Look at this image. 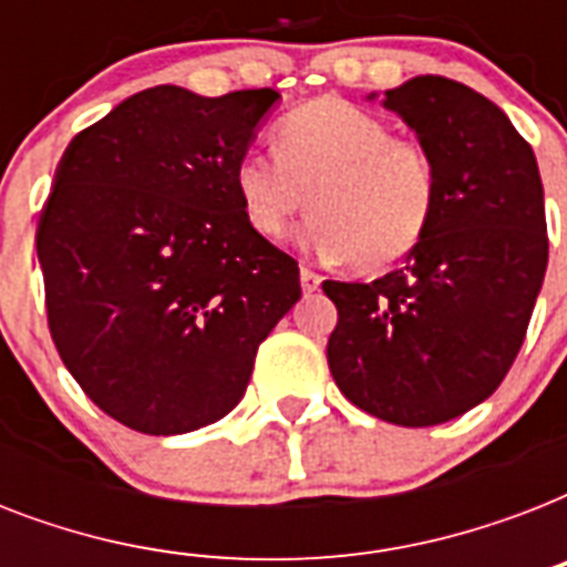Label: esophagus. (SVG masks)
<instances>
[{"label":"esophagus","instance_id":"esophagus-1","mask_svg":"<svg viewBox=\"0 0 567 567\" xmlns=\"http://www.w3.org/2000/svg\"><path fill=\"white\" fill-rule=\"evenodd\" d=\"M300 285H302V293H315L320 288V276L309 267H300Z\"/></svg>","mask_w":567,"mask_h":567}]
</instances>
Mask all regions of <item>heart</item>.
Segmentation results:
<instances>
[{
    "mask_svg": "<svg viewBox=\"0 0 567 567\" xmlns=\"http://www.w3.org/2000/svg\"><path fill=\"white\" fill-rule=\"evenodd\" d=\"M276 155L244 153L231 182L244 220L279 240L309 205L300 244L347 258L359 274L396 265L423 240L439 205V173L417 141L338 96H320L276 126Z\"/></svg>",
    "mask_w": 567,
    "mask_h": 567,
    "instance_id": "heart-1",
    "label": "heart"
}]
</instances>
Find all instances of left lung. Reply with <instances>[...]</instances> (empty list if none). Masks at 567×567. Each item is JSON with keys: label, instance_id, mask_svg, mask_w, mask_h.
Returning a JSON list of instances; mask_svg holds the SVG:
<instances>
[{"label": "left lung", "instance_id": "obj_1", "mask_svg": "<svg viewBox=\"0 0 567 567\" xmlns=\"http://www.w3.org/2000/svg\"><path fill=\"white\" fill-rule=\"evenodd\" d=\"M382 109L432 155L439 205L400 270L323 282L338 309L327 359L362 412L435 426L488 400L524 344L547 270L545 188L533 146L467 84L414 75Z\"/></svg>", "mask_w": 567, "mask_h": 567}]
</instances>
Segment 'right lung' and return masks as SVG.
<instances>
[{
    "mask_svg": "<svg viewBox=\"0 0 567 567\" xmlns=\"http://www.w3.org/2000/svg\"><path fill=\"white\" fill-rule=\"evenodd\" d=\"M279 93L158 84L70 141L38 220L49 332L84 394L146 435L240 403L300 267L249 229L231 171Z\"/></svg>",
    "mask_w": 567,
    "mask_h": 567,
    "instance_id": "obj_1",
    "label": "right lung"
}]
</instances>
